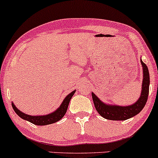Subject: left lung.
Segmentation results:
<instances>
[{
  "instance_id": "1",
  "label": "left lung",
  "mask_w": 158,
  "mask_h": 158,
  "mask_svg": "<svg viewBox=\"0 0 158 158\" xmlns=\"http://www.w3.org/2000/svg\"><path fill=\"white\" fill-rule=\"evenodd\" d=\"M141 64L143 69V81L142 86V93L140 98L135 104L131 106L121 107V106L110 105L105 104L101 102L100 99L94 93H92V97L94 102L95 109L102 117L109 120H116V121H123L127 118H130L139 113L146 105L148 100V92H149L150 77L149 72L147 65L141 60Z\"/></svg>"
}]
</instances>
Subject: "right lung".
<instances>
[{"instance_id": "1", "label": "right lung", "mask_w": 158, "mask_h": 158, "mask_svg": "<svg viewBox=\"0 0 158 158\" xmlns=\"http://www.w3.org/2000/svg\"><path fill=\"white\" fill-rule=\"evenodd\" d=\"M74 93H75V90L72 92V93L67 95L66 98L63 100V102L62 103L61 105H60V107L56 110L55 112L51 113L48 115H45V116H30V115H27L25 113L21 112V111L19 110H18L16 107L14 105L13 103L12 104V106L14 111L16 113L18 116H20V117L23 118V119L27 120V121L31 122V123L36 125H50V124H53L54 123V122H58L65 116V113H66L67 111V109H68V106L70 102L71 98L73 96Z\"/></svg>"}]
</instances>
